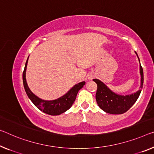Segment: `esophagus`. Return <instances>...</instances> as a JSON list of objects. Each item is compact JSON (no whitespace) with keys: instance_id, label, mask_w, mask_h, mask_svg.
Returning a JSON list of instances; mask_svg holds the SVG:
<instances>
[{"instance_id":"obj_1","label":"esophagus","mask_w":154,"mask_h":154,"mask_svg":"<svg viewBox=\"0 0 154 154\" xmlns=\"http://www.w3.org/2000/svg\"><path fill=\"white\" fill-rule=\"evenodd\" d=\"M94 77H95V75H94L93 73H90V74H88V79L89 80H92Z\"/></svg>"}]
</instances>
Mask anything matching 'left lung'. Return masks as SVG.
<instances>
[{
	"label": "left lung",
	"instance_id": "obj_1",
	"mask_svg": "<svg viewBox=\"0 0 154 154\" xmlns=\"http://www.w3.org/2000/svg\"><path fill=\"white\" fill-rule=\"evenodd\" d=\"M135 53L138 56L137 53ZM140 63V86L138 91L127 95L118 94L109 88L103 82L98 79H94L93 80L97 84L96 100L98 107L106 113L111 114H122L128 111L134 104L136 103L137 99L141 93L142 88L143 86V69L140 65V59L138 58Z\"/></svg>",
	"mask_w": 154,
	"mask_h": 154
}]
</instances>
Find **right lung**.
<instances>
[{
    "label": "right lung",
    "instance_id": "obj_1",
    "mask_svg": "<svg viewBox=\"0 0 154 154\" xmlns=\"http://www.w3.org/2000/svg\"><path fill=\"white\" fill-rule=\"evenodd\" d=\"M28 58L26 61L25 69L23 73V81L26 94H27L31 101L34 103V105L38 109L49 115L58 116L67 111L72 107L73 103H74L78 92L79 91L80 89L83 87L85 85V82L82 81L75 85L65 94L55 99V100H43V99L40 98L39 97L35 95L31 91L29 87H28L27 80H26V70H27Z\"/></svg>",
    "mask_w": 154,
    "mask_h": 154
}]
</instances>
